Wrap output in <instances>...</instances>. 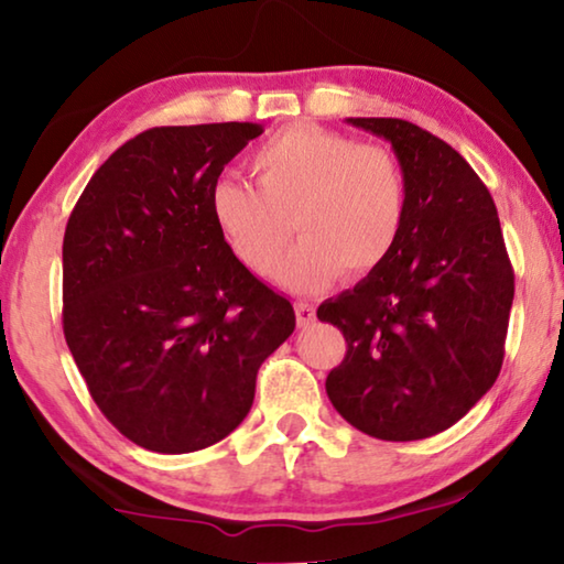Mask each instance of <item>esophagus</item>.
Instances as JSON below:
<instances>
[{"mask_svg": "<svg viewBox=\"0 0 564 564\" xmlns=\"http://www.w3.org/2000/svg\"><path fill=\"white\" fill-rule=\"evenodd\" d=\"M294 315H297V325L300 327H310L315 323V307L310 302H294Z\"/></svg>", "mask_w": 564, "mask_h": 564, "instance_id": "esophagus-1", "label": "esophagus"}]
</instances>
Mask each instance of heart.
<instances>
[{"mask_svg":"<svg viewBox=\"0 0 564 564\" xmlns=\"http://www.w3.org/2000/svg\"><path fill=\"white\" fill-rule=\"evenodd\" d=\"M249 169L257 188L231 178L212 188L216 227L249 270L270 272L290 218L303 239L272 276L292 292L325 288L340 270L362 276L391 257L405 221V176L383 145L297 123L267 138Z\"/></svg>","mask_w":564,"mask_h":564,"instance_id":"b5f03b06","label":"heart"}]
</instances>
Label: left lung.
<instances>
[{"instance_id":"1","label":"left lung","mask_w":564,"mask_h":564,"mask_svg":"<svg viewBox=\"0 0 564 564\" xmlns=\"http://www.w3.org/2000/svg\"><path fill=\"white\" fill-rule=\"evenodd\" d=\"M348 123L391 143L405 176V221L378 270L317 307L348 343L325 391L368 436L429 438L497 380L514 272L494 198L462 153L409 120Z\"/></svg>"}]
</instances>
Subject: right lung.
I'll return each instance as SVG.
<instances>
[{
  "mask_svg": "<svg viewBox=\"0 0 564 564\" xmlns=\"http://www.w3.org/2000/svg\"><path fill=\"white\" fill-rule=\"evenodd\" d=\"M262 131L151 128L95 171L67 221V348L102 415L149 452L229 436L294 330L290 300L239 262L212 212L224 166Z\"/></svg>",
  "mask_w": 564,
  "mask_h": 564,
  "instance_id": "obj_1",
  "label": "right lung"
}]
</instances>
